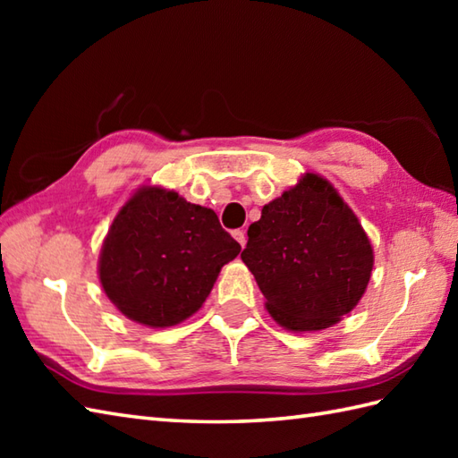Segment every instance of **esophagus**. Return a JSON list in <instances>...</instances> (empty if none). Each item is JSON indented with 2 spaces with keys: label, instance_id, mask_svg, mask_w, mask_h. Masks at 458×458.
Masks as SVG:
<instances>
[{
  "label": "esophagus",
  "instance_id": "1",
  "mask_svg": "<svg viewBox=\"0 0 458 458\" xmlns=\"http://www.w3.org/2000/svg\"><path fill=\"white\" fill-rule=\"evenodd\" d=\"M232 236L236 238V242H238L242 248L246 246V232L244 230H234V232H232Z\"/></svg>",
  "mask_w": 458,
  "mask_h": 458
}]
</instances>
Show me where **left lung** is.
<instances>
[{"label": "left lung", "instance_id": "obj_1", "mask_svg": "<svg viewBox=\"0 0 458 458\" xmlns=\"http://www.w3.org/2000/svg\"><path fill=\"white\" fill-rule=\"evenodd\" d=\"M242 261L279 327L315 333L336 325L362 299L374 250L333 184L305 173L250 224Z\"/></svg>", "mask_w": 458, "mask_h": 458}]
</instances>
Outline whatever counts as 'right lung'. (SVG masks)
<instances>
[{"mask_svg": "<svg viewBox=\"0 0 458 458\" xmlns=\"http://www.w3.org/2000/svg\"><path fill=\"white\" fill-rule=\"evenodd\" d=\"M240 244L216 212L155 184L135 191L104 238V293L135 323L165 328L197 313Z\"/></svg>", "mask_w": 458, "mask_h": 458, "instance_id": "right-lung-1", "label": "right lung"}]
</instances>
